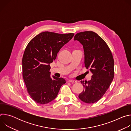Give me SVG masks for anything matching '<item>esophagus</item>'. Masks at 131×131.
<instances>
[{"label": "esophagus", "instance_id": "34e87169", "mask_svg": "<svg viewBox=\"0 0 131 131\" xmlns=\"http://www.w3.org/2000/svg\"><path fill=\"white\" fill-rule=\"evenodd\" d=\"M68 82H71V83H76L77 81L76 80H69L68 81Z\"/></svg>", "mask_w": 131, "mask_h": 131}]
</instances>
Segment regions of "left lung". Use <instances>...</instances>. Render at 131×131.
Returning a JSON list of instances; mask_svg holds the SVG:
<instances>
[{
  "label": "left lung",
  "instance_id": "8db88e82",
  "mask_svg": "<svg viewBox=\"0 0 131 131\" xmlns=\"http://www.w3.org/2000/svg\"><path fill=\"white\" fill-rule=\"evenodd\" d=\"M74 40L83 46L85 66L93 74L91 80L81 81L84 90L78 97L85 103H94L102 97L113 80V55L105 41L93 31L79 32Z\"/></svg>",
  "mask_w": 131,
  "mask_h": 131
}]
</instances>
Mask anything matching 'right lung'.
Here are the masks:
<instances>
[{"mask_svg": "<svg viewBox=\"0 0 131 131\" xmlns=\"http://www.w3.org/2000/svg\"><path fill=\"white\" fill-rule=\"evenodd\" d=\"M73 36V33L45 31L35 36L27 45L22 59L23 77L29 95L36 103L46 104L53 101L66 83L62 78L51 77L50 64Z\"/></svg>", "mask_w": 131, "mask_h": 131, "instance_id": "obj_1", "label": "right lung"}]
</instances>
